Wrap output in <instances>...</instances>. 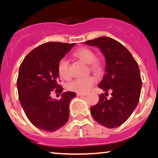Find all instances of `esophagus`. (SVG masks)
I'll return each instance as SVG.
<instances>
[{"mask_svg": "<svg viewBox=\"0 0 158 158\" xmlns=\"http://www.w3.org/2000/svg\"><path fill=\"white\" fill-rule=\"evenodd\" d=\"M77 96L84 97V96H86V94H79V93H77Z\"/></svg>", "mask_w": 158, "mask_h": 158, "instance_id": "obj_1", "label": "esophagus"}]
</instances>
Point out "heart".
I'll use <instances>...</instances> for the list:
<instances>
[{
    "mask_svg": "<svg viewBox=\"0 0 158 158\" xmlns=\"http://www.w3.org/2000/svg\"><path fill=\"white\" fill-rule=\"evenodd\" d=\"M74 56L78 58L84 63L90 64V69L96 73H100L102 71V65L99 60L95 59L96 55L91 49L87 47H82L74 52ZM57 70L60 76L64 79L70 77L68 61L66 58H61L58 62ZM96 83V79L94 77L90 76L83 78L75 80L69 84L68 88L72 91L85 94L89 90L93 85Z\"/></svg>",
    "mask_w": 158,
    "mask_h": 158,
    "instance_id": "obj_1",
    "label": "heart"
}]
</instances>
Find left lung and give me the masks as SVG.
<instances>
[{
    "mask_svg": "<svg viewBox=\"0 0 158 158\" xmlns=\"http://www.w3.org/2000/svg\"><path fill=\"white\" fill-rule=\"evenodd\" d=\"M96 47L105 57V74L98 88L111 90V98L103 94L90 108L95 121L107 128H116L128 119L139 102L142 80L137 62L126 47L115 40L101 36L85 42Z\"/></svg>",
    "mask_w": 158,
    "mask_h": 158,
    "instance_id": "1",
    "label": "left lung"
}]
</instances>
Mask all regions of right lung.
I'll return each instance as SVG.
<instances>
[{"instance_id": "add662e5", "label": "right lung", "mask_w": 158, "mask_h": 158, "mask_svg": "<svg viewBox=\"0 0 158 158\" xmlns=\"http://www.w3.org/2000/svg\"><path fill=\"white\" fill-rule=\"evenodd\" d=\"M75 43L49 42L33 49L19 68L17 80L19 98L27 118L42 130L57 131L68 122L69 105L76 97L74 92L62 93L60 100L52 98L51 91L61 94L58 84L59 60L75 46Z\"/></svg>"}]
</instances>
